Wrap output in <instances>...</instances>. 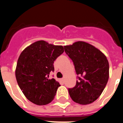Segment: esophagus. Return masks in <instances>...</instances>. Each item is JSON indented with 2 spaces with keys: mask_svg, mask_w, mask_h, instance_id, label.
<instances>
[{
  "mask_svg": "<svg viewBox=\"0 0 123 123\" xmlns=\"http://www.w3.org/2000/svg\"><path fill=\"white\" fill-rule=\"evenodd\" d=\"M61 82H64V79H61Z\"/></svg>",
  "mask_w": 123,
  "mask_h": 123,
  "instance_id": "1",
  "label": "esophagus"
}]
</instances>
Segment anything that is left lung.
<instances>
[{
  "mask_svg": "<svg viewBox=\"0 0 123 123\" xmlns=\"http://www.w3.org/2000/svg\"><path fill=\"white\" fill-rule=\"evenodd\" d=\"M65 52L73 62L79 77L76 86L68 91L73 101L88 105L96 101L103 91L109 78L107 57L93 45L77 41L64 46Z\"/></svg>",
  "mask_w": 123,
  "mask_h": 123,
  "instance_id": "8db88e82",
  "label": "left lung"
}]
</instances>
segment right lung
<instances>
[{
  "label": "right lung",
  "instance_id": "add662e5",
  "mask_svg": "<svg viewBox=\"0 0 123 123\" xmlns=\"http://www.w3.org/2000/svg\"><path fill=\"white\" fill-rule=\"evenodd\" d=\"M63 52L61 45L40 40L30 44L20 54L15 76L22 92L32 103L44 105L54 99L61 85L54 79L48 78L50 72L54 71L55 60Z\"/></svg>",
  "mask_w": 123,
  "mask_h": 123
}]
</instances>
